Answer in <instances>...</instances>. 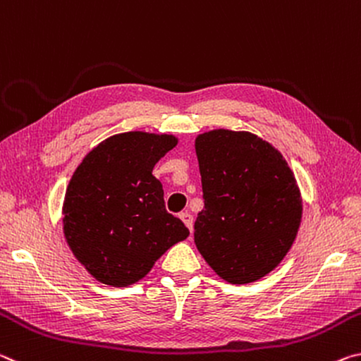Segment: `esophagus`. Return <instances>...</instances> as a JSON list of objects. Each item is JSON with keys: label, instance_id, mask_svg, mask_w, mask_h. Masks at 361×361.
Returning <instances> with one entry per match:
<instances>
[{"label": "esophagus", "instance_id": "obj_1", "mask_svg": "<svg viewBox=\"0 0 361 361\" xmlns=\"http://www.w3.org/2000/svg\"><path fill=\"white\" fill-rule=\"evenodd\" d=\"M180 219H182V222L185 224V226L188 227V230H193V216L190 214V212H180Z\"/></svg>", "mask_w": 361, "mask_h": 361}]
</instances>
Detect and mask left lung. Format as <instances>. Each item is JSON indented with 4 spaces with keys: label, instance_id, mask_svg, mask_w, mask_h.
<instances>
[{
    "label": "left lung",
    "instance_id": "left-lung-1",
    "mask_svg": "<svg viewBox=\"0 0 361 361\" xmlns=\"http://www.w3.org/2000/svg\"><path fill=\"white\" fill-rule=\"evenodd\" d=\"M204 208L195 245L232 285L261 280L296 240L302 198L281 153L247 131L212 129L195 139Z\"/></svg>",
    "mask_w": 361,
    "mask_h": 361
}]
</instances>
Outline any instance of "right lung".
Masks as SVG:
<instances>
[{
	"label": "right lung",
	"instance_id": "add662e5",
	"mask_svg": "<svg viewBox=\"0 0 361 361\" xmlns=\"http://www.w3.org/2000/svg\"><path fill=\"white\" fill-rule=\"evenodd\" d=\"M177 145L171 134L121 133L82 158L65 192L63 235L94 279L125 288L185 240L184 222L164 208L153 166Z\"/></svg>",
	"mask_w": 361,
	"mask_h": 361
}]
</instances>
